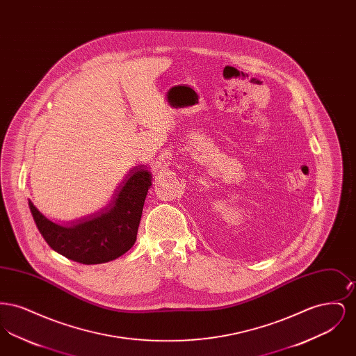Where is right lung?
<instances>
[{
    "mask_svg": "<svg viewBox=\"0 0 356 356\" xmlns=\"http://www.w3.org/2000/svg\"><path fill=\"white\" fill-rule=\"evenodd\" d=\"M151 180L149 170L136 167L128 172L113 199L104 208L68 225L47 219L31 200L29 208L51 250L81 264H102L118 259L135 244Z\"/></svg>",
    "mask_w": 356,
    "mask_h": 356,
    "instance_id": "1",
    "label": "right lung"
}]
</instances>
